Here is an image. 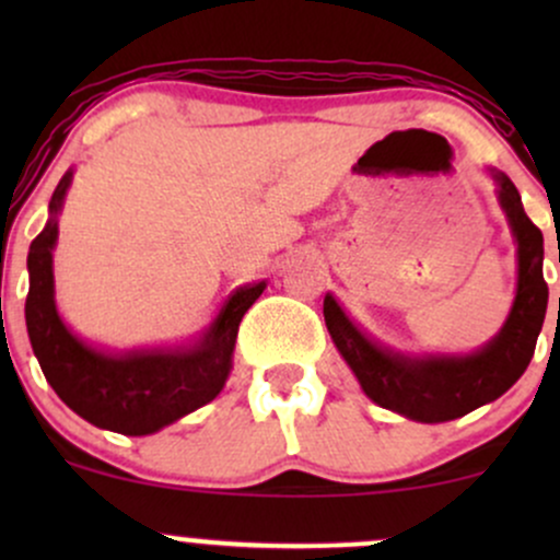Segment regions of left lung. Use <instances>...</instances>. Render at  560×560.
Instances as JSON below:
<instances>
[{
    "mask_svg": "<svg viewBox=\"0 0 560 560\" xmlns=\"http://www.w3.org/2000/svg\"><path fill=\"white\" fill-rule=\"evenodd\" d=\"M487 173L498 186L494 195L516 242V298L505 324L490 342L464 355H410L371 339L347 316L334 294L324 298L326 329L365 395L410 421H453L477 410L479 405L498 400L522 378L542 331L548 311L542 231L524 213L522 195L511 178L494 168H487Z\"/></svg>",
    "mask_w": 560,
    "mask_h": 560,
    "instance_id": "obj_1",
    "label": "left lung"
}]
</instances>
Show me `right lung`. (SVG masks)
I'll list each match as a JSON object with an SVG mask.
<instances>
[{
    "mask_svg": "<svg viewBox=\"0 0 560 560\" xmlns=\"http://www.w3.org/2000/svg\"><path fill=\"white\" fill-rule=\"evenodd\" d=\"M70 182L73 171L57 184L47 226L28 249L25 326L31 347L47 382L81 419L128 436L155 434L215 400L231 374L242 316L260 298L266 281L236 287L195 342L139 350H105L83 342L68 329L55 302L57 215L62 213Z\"/></svg>",
    "mask_w": 560,
    "mask_h": 560,
    "instance_id": "obj_1",
    "label": "right lung"
}]
</instances>
